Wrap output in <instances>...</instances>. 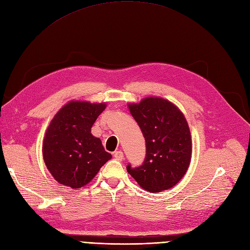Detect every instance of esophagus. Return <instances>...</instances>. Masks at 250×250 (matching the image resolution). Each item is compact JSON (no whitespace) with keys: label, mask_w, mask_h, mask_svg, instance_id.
Listing matches in <instances>:
<instances>
[{"label":"esophagus","mask_w":250,"mask_h":250,"mask_svg":"<svg viewBox=\"0 0 250 250\" xmlns=\"http://www.w3.org/2000/svg\"><path fill=\"white\" fill-rule=\"evenodd\" d=\"M114 158L116 159V160H118V161H123L124 160V154H123V151H115L114 152Z\"/></svg>","instance_id":"esophagus-1"}]
</instances>
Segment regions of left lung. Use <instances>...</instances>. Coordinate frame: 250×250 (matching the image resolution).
I'll use <instances>...</instances> for the list:
<instances>
[{"label":"left lung","mask_w":250,"mask_h":250,"mask_svg":"<svg viewBox=\"0 0 250 250\" xmlns=\"http://www.w3.org/2000/svg\"><path fill=\"white\" fill-rule=\"evenodd\" d=\"M128 109L146 139V154L138 167L126 170L151 193L170 189L186 173L191 160V135L186 118L174 104L146 98Z\"/></svg>","instance_id":"8db88e82"}]
</instances>
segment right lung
Here are the masks:
<instances>
[{
	"label": "right lung",
	"mask_w": 250,
	"mask_h": 250,
	"mask_svg": "<svg viewBox=\"0 0 250 250\" xmlns=\"http://www.w3.org/2000/svg\"><path fill=\"white\" fill-rule=\"evenodd\" d=\"M106 104L70 102L47 127L42 146L44 163L58 183L80 189L111 159L100 138L91 134Z\"/></svg>",
	"instance_id": "obj_1"
}]
</instances>
